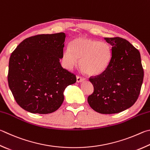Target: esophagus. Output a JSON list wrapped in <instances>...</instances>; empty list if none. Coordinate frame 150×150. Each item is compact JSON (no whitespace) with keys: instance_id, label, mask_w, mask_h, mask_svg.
Returning a JSON list of instances; mask_svg holds the SVG:
<instances>
[{"instance_id":"obj_1","label":"esophagus","mask_w":150,"mask_h":150,"mask_svg":"<svg viewBox=\"0 0 150 150\" xmlns=\"http://www.w3.org/2000/svg\"><path fill=\"white\" fill-rule=\"evenodd\" d=\"M84 79H84V77H81V76H77V83L82 82V81H83Z\"/></svg>"}]
</instances>
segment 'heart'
Returning a JSON list of instances; mask_svg holds the SVG:
<instances>
[{"instance_id": "heart-1", "label": "heart", "mask_w": 150, "mask_h": 150, "mask_svg": "<svg viewBox=\"0 0 150 150\" xmlns=\"http://www.w3.org/2000/svg\"><path fill=\"white\" fill-rule=\"evenodd\" d=\"M110 58L111 50L107 43L86 37L73 39L63 53V59L68 66H75L80 59L81 69L90 75L103 72Z\"/></svg>"}]
</instances>
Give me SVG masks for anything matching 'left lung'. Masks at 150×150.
Masks as SVG:
<instances>
[{
  "mask_svg": "<svg viewBox=\"0 0 150 150\" xmlns=\"http://www.w3.org/2000/svg\"><path fill=\"white\" fill-rule=\"evenodd\" d=\"M104 39L111 45L110 60L102 73L89 78L94 92L87 100L96 112L117 113L137 102L144 69L140 52L128 40L118 37Z\"/></svg>",
  "mask_w": 150,
  "mask_h": 150,
  "instance_id": "8db88e82",
  "label": "left lung"
}]
</instances>
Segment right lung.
I'll list each match as a JSON object with an SVG mask.
<instances>
[{
    "label": "right lung",
    "instance_id": "right-lung-1",
    "mask_svg": "<svg viewBox=\"0 0 150 150\" xmlns=\"http://www.w3.org/2000/svg\"><path fill=\"white\" fill-rule=\"evenodd\" d=\"M64 33L41 34L23 40L11 54L8 82L16 102L32 113H52L64 102V91L76 76L64 69Z\"/></svg>",
    "mask_w": 150,
    "mask_h": 150
}]
</instances>
